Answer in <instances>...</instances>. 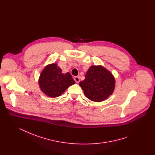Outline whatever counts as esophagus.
<instances>
[{
  "label": "esophagus",
  "mask_w": 155,
  "mask_h": 155,
  "mask_svg": "<svg viewBox=\"0 0 155 155\" xmlns=\"http://www.w3.org/2000/svg\"><path fill=\"white\" fill-rule=\"evenodd\" d=\"M74 81H75V82L78 83L80 81V79L78 77H75L74 78Z\"/></svg>",
  "instance_id": "obj_1"
}]
</instances>
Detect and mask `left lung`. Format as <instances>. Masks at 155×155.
<instances>
[{
    "mask_svg": "<svg viewBox=\"0 0 155 155\" xmlns=\"http://www.w3.org/2000/svg\"><path fill=\"white\" fill-rule=\"evenodd\" d=\"M80 82L85 95L94 102H101L111 95L115 87L112 74L103 67L91 66Z\"/></svg>",
    "mask_w": 155,
    "mask_h": 155,
    "instance_id": "1",
    "label": "left lung"
}]
</instances>
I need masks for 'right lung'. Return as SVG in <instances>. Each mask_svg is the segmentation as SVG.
Returning <instances> with one entry per match:
<instances>
[{
    "instance_id": "right-lung-1",
    "label": "right lung",
    "mask_w": 155,
    "mask_h": 155,
    "mask_svg": "<svg viewBox=\"0 0 155 155\" xmlns=\"http://www.w3.org/2000/svg\"><path fill=\"white\" fill-rule=\"evenodd\" d=\"M39 84L40 88L46 95L56 97L75 84V81L68 72L63 74L61 68L54 63L45 67L40 75Z\"/></svg>"
}]
</instances>
